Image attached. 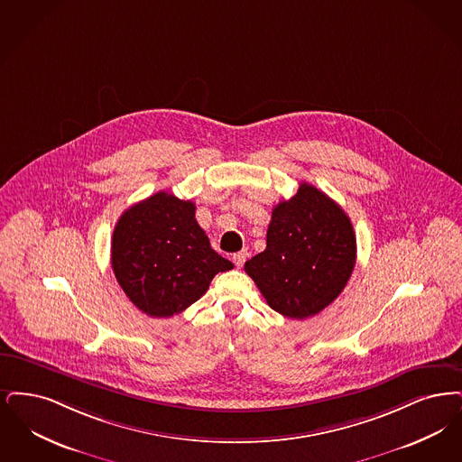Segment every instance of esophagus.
Here are the masks:
<instances>
[{"instance_id":"34e87169","label":"esophagus","mask_w":462,"mask_h":462,"mask_svg":"<svg viewBox=\"0 0 462 462\" xmlns=\"http://www.w3.org/2000/svg\"><path fill=\"white\" fill-rule=\"evenodd\" d=\"M245 261H246V252H245V250L233 255V262H235V265H236V267H243Z\"/></svg>"}]
</instances>
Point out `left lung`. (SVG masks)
<instances>
[{
  "instance_id": "obj_1",
  "label": "left lung",
  "mask_w": 462,
  "mask_h": 462,
  "mask_svg": "<svg viewBox=\"0 0 462 462\" xmlns=\"http://www.w3.org/2000/svg\"><path fill=\"white\" fill-rule=\"evenodd\" d=\"M356 255V233L345 210L301 182L295 197L273 208L267 246L245 262V271L271 309L290 319H307L340 295Z\"/></svg>"
}]
</instances>
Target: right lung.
<instances>
[{
	"mask_svg": "<svg viewBox=\"0 0 462 462\" xmlns=\"http://www.w3.org/2000/svg\"><path fill=\"white\" fill-rule=\"evenodd\" d=\"M112 267L124 293L152 318H171L233 263L212 250L195 203L155 193L127 208L112 236Z\"/></svg>",
	"mask_w": 462,
	"mask_h": 462,
	"instance_id": "add662e5",
	"label": "right lung"
}]
</instances>
